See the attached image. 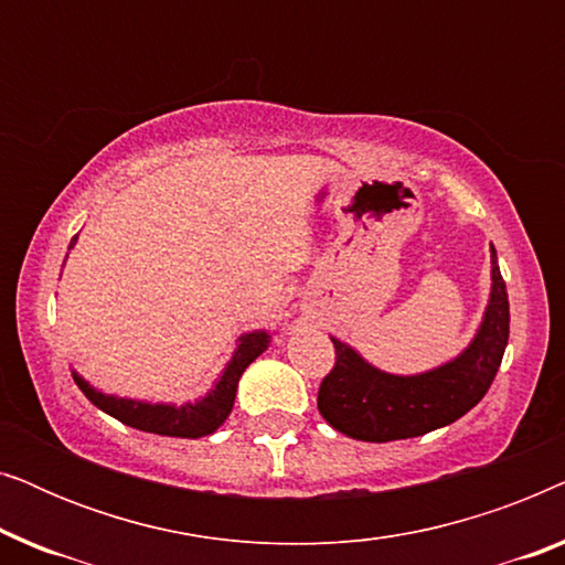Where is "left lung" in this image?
<instances>
[{
	"mask_svg": "<svg viewBox=\"0 0 565 565\" xmlns=\"http://www.w3.org/2000/svg\"><path fill=\"white\" fill-rule=\"evenodd\" d=\"M334 342L337 362L321 381L319 412L331 427L362 443L427 435L468 414L491 388L509 342V298L491 246V300L466 352L422 375L383 373L352 347Z\"/></svg>",
	"mask_w": 565,
	"mask_h": 565,
	"instance_id": "left-lung-1",
	"label": "left lung"
}]
</instances>
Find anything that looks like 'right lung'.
Masks as SVG:
<instances>
[{"label":"right lung","instance_id":"1","mask_svg":"<svg viewBox=\"0 0 565 565\" xmlns=\"http://www.w3.org/2000/svg\"><path fill=\"white\" fill-rule=\"evenodd\" d=\"M76 236L72 238V246ZM68 246V249H72ZM269 334L267 331H252V334L238 337V347L234 358L223 370L221 381L215 383V388L207 393L205 398L195 401V404H182V406H169V404H143V401H130L118 396H105L92 388V385L74 373V383L79 385L84 396H87L97 408H103L105 414L115 416V419L128 424V427L153 431V435L164 437H184V439H198L205 435H213L223 422L228 419L231 408H234L236 398V385L238 377L262 352L267 350Z\"/></svg>","mask_w":565,"mask_h":565}]
</instances>
